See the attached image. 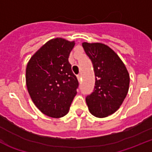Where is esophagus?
<instances>
[{"instance_id": "esophagus-1", "label": "esophagus", "mask_w": 152, "mask_h": 152, "mask_svg": "<svg viewBox=\"0 0 152 152\" xmlns=\"http://www.w3.org/2000/svg\"><path fill=\"white\" fill-rule=\"evenodd\" d=\"M77 79H78V80H79V82L81 81V80H82V76H81V75H80V74L77 75Z\"/></svg>"}]
</instances>
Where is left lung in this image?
Listing matches in <instances>:
<instances>
[{"label": "left lung", "mask_w": 152, "mask_h": 152, "mask_svg": "<svg viewBox=\"0 0 152 152\" xmlns=\"http://www.w3.org/2000/svg\"><path fill=\"white\" fill-rule=\"evenodd\" d=\"M85 52L91 59L95 75L94 91L86 98L90 113L103 118L121 106L129 87V74L120 57L109 46L83 42Z\"/></svg>", "instance_id": "left-lung-1"}]
</instances>
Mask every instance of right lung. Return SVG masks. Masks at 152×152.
Returning <instances> with one entry per match:
<instances>
[{"label": "right lung", "instance_id": "add662e5", "mask_svg": "<svg viewBox=\"0 0 152 152\" xmlns=\"http://www.w3.org/2000/svg\"><path fill=\"white\" fill-rule=\"evenodd\" d=\"M75 42L49 40L32 55L26 69V83L32 102L44 114L60 118L69 112L79 83L68 58Z\"/></svg>", "mask_w": 152, "mask_h": 152}]
</instances>
